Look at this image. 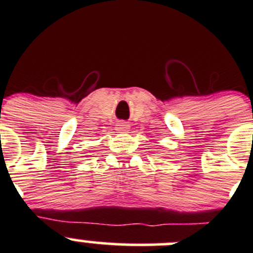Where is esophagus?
Here are the masks:
<instances>
[{"instance_id":"1","label":"esophagus","mask_w":253,"mask_h":253,"mask_svg":"<svg viewBox=\"0 0 253 253\" xmlns=\"http://www.w3.org/2000/svg\"><path fill=\"white\" fill-rule=\"evenodd\" d=\"M116 129H117V131L126 132V131H127V130L130 129V126L126 123V122H119V123H117Z\"/></svg>"}]
</instances>
